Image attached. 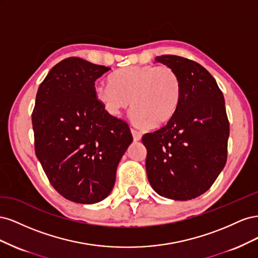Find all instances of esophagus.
<instances>
[{"label":"esophagus","instance_id":"1","mask_svg":"<svg viewBox=\"0 0 258 258\" xmlns=\"http://www.w3.org/2000/svg\"><path fill=\"white\" fill-rule=\"evenodd\" d=\"M131 134H132V137H134L135 141H140V140H141V138H142L141 132H139L136 129H131Z\"/></svg>","mask_w":258,"mask_h":258}]
</instances>
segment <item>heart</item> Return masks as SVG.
Returning <instances> with one entry per match:
<instances>
[{
  "label": "heart",
  "instance_id": "b5f03b06",
  "mask_svg": "<svg viewBox=\"0 0 258 258\" xmlns=\"http://www.w3.org/2000/svg\"><path fill=\"white\" fill-rule=\"evenodd\" d=\"M95 96L110 115L118 116L132 104L136 126H161L176 111L182 81L169 66H131L112 74L110 84L98 85Z\"/></svg>",
  "mask_w": 258,
  "mask_h": 258
}]
</instances>
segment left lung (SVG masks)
Listing matches in <instances>:
<instances>
[{"label":"left lung","instance_id":"8db88e82","mask_svg":"<svg viewBox=\"0 0 258 258\" xmlns=\"http://www.w3.org/2000/svg\"><path fill=\"white\" fill-rule=\"evenodd\" d=\"M155 60L177 72L182 97L165 126L142 137L147 178L160 196L190 200L212 186L227 160L229 121L224 96L197 62L173 54Z\"/></svg>","mask_w":258,"mask_h":258}]
</instances>
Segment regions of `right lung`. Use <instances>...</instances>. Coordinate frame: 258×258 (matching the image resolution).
I'll use <instances>...</instances> for the list:
<instances>
[{
	"instance_id": "obj_1",
	"label": "right lung",
	"mask_w": 258,
	"mask_h": 258,
	"mask_svg": "<svg viewBox=\"0 0 258 258\" xmlns=\"http://www.w3.org/2000/svg\"><path fill=\"white\" fill-rule=\"evenodd\" d=\"M110 70L68 58L50 70L36 93L35 155L53 188L76 204H97L110 195L134 140L128 124L95 96V82Z\"/></svg>"
}]
</instances>
